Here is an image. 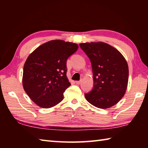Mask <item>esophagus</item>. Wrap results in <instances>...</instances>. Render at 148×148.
I'll return each instance as SVG.
<instances>
[{"instance_id":"1","label":"esophagus","mask_w":148,"mask_h":148,"mask_svg":"<svg viewBox=\"0 0 148 148\" xmlns=\"http://www.w3.org/2000/svg\"><path fill=\"white\" fill-rule=\"evenodd\" d=\"M81 82H82V81H76V83L77 84H80L81 83Z\"/></svg>"}]
</instances>
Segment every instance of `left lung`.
<instances>
[{
    "label": "left lung",
    "instance_id": "obj_1",
    "mask_svg": "<svg viewBox=\"0 0 148 148\" xmlns=\"http://www.w3.org/2000/svg\"><path fill=\"white\" fill-rule=\"evenodd\" d=\"M92 64L94 85L84 94L86 100L100 109L116 104L125 95L128 81V66L118 49L103 42L79 44Z\"/></svg>",
    "mask_w": 148,
    "mask_h": 148
}]
</instances>
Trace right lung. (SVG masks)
<instances>
[{"instance_id":"1","label":"right lung","mask_w":148,"mask_h":148,"mask_svg":"<svg viewBox=\"0 0 148 148\" xmlns=\"http://www.w3.org/2000/svg\"><path fill=\"white\" fill-rule=\"evenodd\" d=\"M78 45L62 40L42 44L31 53L23 67V89L30 99L42 108H51L64 99L71 83L67 77V60Z\"/></svg>"}]
</instances>
